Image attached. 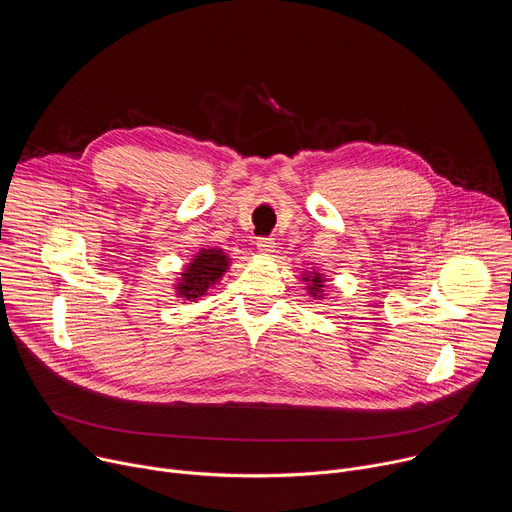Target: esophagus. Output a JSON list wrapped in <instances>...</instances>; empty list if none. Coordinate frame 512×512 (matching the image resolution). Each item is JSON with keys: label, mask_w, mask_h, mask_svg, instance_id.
<instances>
[{"label": "esophagus", "mask_w": 512, "mask_h": 512, "mask_svg": "<svg viewBox=\"0 0 512 512\" xmlns=\"http://www.w3.org/2000/svg\"><path fill=\"white\" fill-rule=\"evenodd\" d=\"M275 239H269V237H261L257 239V249L261 255H271L275 251Z\"/></svg>", "instance_id": "34e87169"}]
</instances>
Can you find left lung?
Wrapping results in <instances>:
<instances>
[{
	"instance_id": "left-lung-1",
	"label": "left lung",
	"mask_w": 512,
	"mask_h": 512,
	"mask_svg": "<svg viewBox=\"0 0 512 512\" xmlns=\"http://www.w3.org/2000/svg\"><path fill=\"white\" fill-rule=\"evenodd\" d=\"M304 281H310L308 283V291L312 294V298H322V291H324V277H322V273H318V271H308V273H304Z\"/></svg>"
}]
</instances>
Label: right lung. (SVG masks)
Listing matches in <instances>:
<instances>
[{
    "label": "right lung",
    "mask_w": 512,
    "mask_h": 512,
    "mask_svg": "<svg viewBox=\"0 0 512 512\" xmlns=\"http://www.w3.org/2000/svg\"><path fill=\"white\" fill-rule=\"evenodd\" d=\"M231 259L223 249H202L180 273L178 283L174 285L176 296L186 302H196L206 296L208 287L218 283L229 269Z\"/></svg>",
    "instance_id": "add662e5"
}]
</instances>
